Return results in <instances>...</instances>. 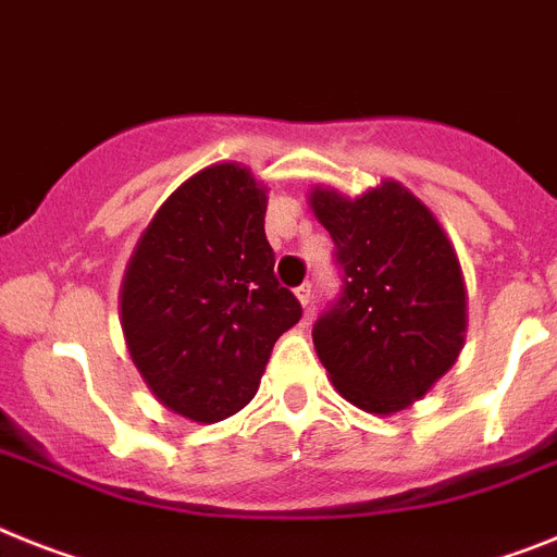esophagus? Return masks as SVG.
<instances>
[{"label":"esophagus","instance_id":"esophagus-1","mask_svg":"<svg viewBox=\"0 0 557 557\" xmlns=\"http://www.w3.org/2000/svg\"><path fill=\"white\" fill-rule=\"evenodd\" d=\"M294 294H297V300H300L302 308H308L311 306V300H314V294H311V283H302V286L297 288Z\"/></svg>","mask_w":557,"mask_h":557}]
</instances>
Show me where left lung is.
I'll return each instance as SVG.
<instances>
[{
    "label": "left lung",
    "instance_id": "obj_1",
    "mask_svg": "<svg viewBox=\"0 0 557 557\" xmlns=\"http://www.w3.org/2000/svg\"><path fill=\"white\" fill-rule=\"evenodd\" d=\"M336 243L343 297L317 320L314 348L336 394L373 416L422 399L459 359L467 286L438 218L399 181L348 198L308 191Z\"/></svg>",
    "mask_w": 557,
    "mask_h": 557
}]
</instances>
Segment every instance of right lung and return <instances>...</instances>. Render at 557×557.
<instances>
[{"label": "right lung", "mask_w": 557, "mask_h": 557, "mask_svg": "<svg viewBox=\"0 0 557 557\" xmlns=\"http://www.w3.org/2000/svg\"><path fill=\"white\" fill-rule=\"evenodd\" d=\"M269 189L212 163L163 200L121 283V331L163 408L212 424L255 399L271 348L302 308L274 277Z\"/></svg>", "instance_id": "right-lung-1"}]
</instances>
